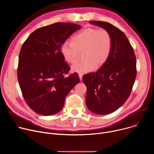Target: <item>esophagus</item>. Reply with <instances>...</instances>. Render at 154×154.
Here are the masks:
<instances>
[{
    "mask_svg": "<svg viewBox=\"0 0 154 154\" xmlns=\"http://www.w3.org/2000/svg\"><path fill=\"white\" fill-rule=\"evenodd\" d=\"M79 79H80V80H82L83 74H79Z\"/></svg>",
    "mask_w": 154,
    "mask_h": 154,
    "instance_id": "obj_1",
    "label": "esophagus"
}]
</instances>
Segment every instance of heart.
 <instances>
[{
	"label": "heart",
	"instance_id": "b5f03b06",
	"mask_svg": "<svg viewBox=\"0 0 154 154\" xmlns=\"http://www.w3.org/2000/svg\"><path fill=\"white\" fill-rule=\"evenodd\" d=\"M72 42H65L61 52L64 58L70 63H75L80 52H83V60L72 65L73 72L84 74L99 68L108 59L112 49L110 33L105 29L86 28L75 35Z\"/></svg>",
	"mask_w": 154,
	"mask_h": 154
}]
</instances>
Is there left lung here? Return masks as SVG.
Segmentation results:
<instances>
[{"instance_id":"8db88e82","label":"left lung","mask_w":154,"mask_h":154,"mask_svg":"<svg viewBox=\"0 0 154 154\" xmlns=\"http://www.w3.org/2000/svg\"><path fill=\"white\" fill-rule=\"evenodd\" d=\"M90 24L106 30L112 38L108 59L96 72L83 76L86 86V104L97 115L115 112L128 98L137 76L136 57L127 36L120 29L106 22Z\"/></svg>"}]
</instances>
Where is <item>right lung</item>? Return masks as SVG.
I'll use <instances>...</instances> for the list:
<instances>
[{
  "label": "right lung",
  "mask_w": 154,
  "mask_h": 154,
  "mask_svg": "<svg viewBox=\"0 0 154 154\" xmlns=\"http://www.w3.org/2000/svg\"><path fill=\"white\" fill-rule=\"evenodd\" d=\"M80 29L81 26L62 23L42 27L32 33L21 47L19 86L27 104L39 115L60 112L66 97L80 82L76 72L64 77L70 68L61 52L66 40Z\"/></svg>",
  "instance_id": "add662e5"
}]
</instances>
